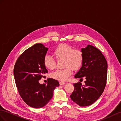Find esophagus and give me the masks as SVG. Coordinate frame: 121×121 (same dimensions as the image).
<instances>
[{
	"label": "esophagus",
	"instance_id": "esophagus-1",
	"mask_svg": "<svg viewBox=\"0 0 121 121\" xmlns=\"http://www.w3.org/2000/svg\"><path fill=\"white\" fill-rule=\"evenodd\" d=\"M65 82H60V85H64V84H65Z\"/></svg>",
	"mask_w": 121,
	"mask_h": 121
}]
</instances>
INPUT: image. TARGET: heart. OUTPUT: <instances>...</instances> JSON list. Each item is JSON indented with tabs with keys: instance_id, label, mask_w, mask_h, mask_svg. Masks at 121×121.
Listing matches in <instances>:
<instances>
[{
	"instance_id": "heart-1",
	"label": "heart",
	"mask_w": 121,
	"mask_h": 121,
	"mask_svg": "<svg viewBox=\"0 0 121 121\" xmlns=\"http://www.w3.org/2000/svg\"><path fill=\"white\" fill-rule=\"evenodd\" d=\"M54 54L57 60H64L65 68L57 69L52 73L51 77L61 81H66L72 74V70H79L84 61V54L81 50L74 49L68 44L64 43L59 45L54 51ZM43 64L47 69L54 70L56 67V61L51 56L46 55Z\"/></svg>"
}]
</instances>
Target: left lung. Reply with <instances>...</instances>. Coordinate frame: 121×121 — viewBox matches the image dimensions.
<instances>
[{
  "mask_svg": "<svg viewBox=\"0 0 121 121\" xmlns=\"http://www.w3.org/2000/svg\"><path fill=\"white\" fill-rule=\"evenodd\" d=\"M84 61L75 78H85V85L73 84L74 90L70 95L72 101L80 106L92 104L102 95L106 85L107 63L99 50L91 45L82 48Z\"/></svg>",
  "mask_w": 121,
  "mask_h": 121,
  "instance_id": "1",
  "label": "left lung"
}]
</instances>
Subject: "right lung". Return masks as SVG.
<instances>
[{"label": "right lung", "instance_id": "right-lung-1", "mask_svg": "<svg viewBox=\"0 0 121 121\" xmlns=\"http://www.w3.org/2000/svg\"><path fill=\"white\" fill-rule=\"evenodd\" d=\"M48 48L42 43H36L26 49L17 59L14 68V76L18 92L26 104L35 108L43 107L51 99L59 82L48 78L47 84L39 81L45 78L48 70L43 59Z\"/></svg>", "mask_w": 121, "mask_h": 121}]
</instances>
